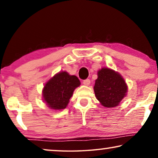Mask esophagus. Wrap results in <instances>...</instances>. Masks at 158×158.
Listing matches in <instances>:
<instances>
[{
  "label": "esophagus",
  "instance_id": "esophagus-1",
  "mask_svg": "<svg viewBox=\"0 0 158 158\" xmlns=\"http://www.w3.org/2000/svg\"><path fill=\"white\" fill-rule=\"evenodd\" d=\"M83 83L85 85H87V86H88V85H90V81L89 79H86V80H85V81H83Z\"/></svg>",
  "mask_w": 158,
  "mask_h": 158
}]
</instances>
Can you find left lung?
<instances>
[{"label": "left lung", "mask_w": 158, "mask_h": 158, "mask_svg": "<svg viewBox=\"0 0 158 158\" xmlns=\"http://www.w3.org/2000/svg\"><path fill=\"white\" fill-rule=\"evenodd\" d=\"M98 77L94 87L95 96L103 106H118L128 91L124 79L118 72L103 68L97 73Z\"/></svg>", "instance_id": "left-lung-1"}]
</instances>
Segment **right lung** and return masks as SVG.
<instances>
[{
	"label": "right lung",
	"instance_id": "add662e5",
	"mask_svg": "<svg viewBox=\"0 0 158 158\" xmlns=\"http://www.w3.org/2000/svg\"><path fill=\"white\" fill-rule=\"evenodd\" d=\"M80 85L81 82L77 76L62 71L45 83L42 90L43 100L51 109H65L75 89Z\"/></svg>",
	"mask_w": 158,
	"mask_h": 158
}]
</instances>
